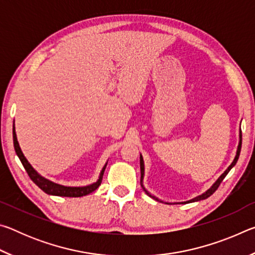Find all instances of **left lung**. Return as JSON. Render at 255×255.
Instances as JSON below:
<instances>
[{
    "mask_svg": "<svg viewBox=\"0 0 255 255\" xmlns=\"http://www.w3.org/2000/svg\"><path fill=\"white\" fill-rule=\"evenodd\" d=\"M241 147H242V131L240 130V140H239V145H237V150H236V155H235V157H234V159H233V162L231 163V165L227 167V169L224 171V173L219 176V178L215 181V182L213 183V185H211V187L208 189V190H206V191L204 192V193H201V195H199V196H197V197H195V198H192V199H190V200H188V201H183V202H165V204H167V205H174V204H190V202H196V201H200V200H204V199H207V198L208 197H210L211 195H213V193L216 191V190H217V188L219 187V184L222 183V181L225 179V176L228 174V172H230L233 167L235 166V164L237 163V159H239V157H240V153H241ZM140 185H141V188H143V190L145 191V193L147 196H149L150 198H153V199H155V200H157V201H159V202H164L163 200H161V199H158V198H156L155 196H153L152 193H150L149 191H147V190H146V188L144 187V175H145V164H144V158H143V155L140 154Z\"/></svg>",
    "mask_w": 255,
    "mask_h": 255,
    "instance_id": "left-lung-1",
    "label": "left lung"
}]
</instances>
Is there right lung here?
<instances>
[{
  "mask_svg": "<svg viewBox=\"0 0 255 255\" xmlns=\"http://www.w3.org/2000/svg\"><path fill=\"white\" fill-rule=\"evenodd\" d=\"M13 145H14L15 153H16V155H18V157L20 158V161H21V163H22V165L25 169V171H27V173L30 176V179H31L33 182L42 190V191L46 192L47 195L59 196V197H83V196L89 195V193L93 192L94 190H97L99 188V185L101 184L102 176H103V173H105V170L107 167L108 162L105 164V165H103L100 174H99L97 182H93V183L88 184V185H83V187H66V185L55 183V182H53V181L44 178V176L38 173V172L33 169L32 165L28 162V159L25 158V156L22 153V150H21V148H20L18 138H16V133H15L14 124H13Z\"/></svg>",
  "mask_w": 255,
  "mask_h": 255,
  "instance_id": "obj_1",
  "label": "right lung"
}]
</instances>
